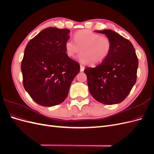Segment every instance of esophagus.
Returning a JSON list of instances; mask_svg holds the SVG:
<instances>
[{
	"label": "esophagus",
	"instance_id": "1",
	"mask_svg": "<svg viewBox=\"0 0 154 154\" xmlns=\"http://www.w3.org/2000/svg\"><path fill=\"white\" fill-rule=\"evenodd\" d=\"M84 69H85V67L82 66V65H80V71H84Z\"/></svg>",
	"mask_w": 154,
	"mask_h": 154
}]
</instances>
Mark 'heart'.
<instances>
[{
    "label": "heart",
    "mask_w": 154,
    "mask_h": 154,
    "mask_svg": "<svg viewBox=\"0 0 154 154\" xmlns=\"http://www.w3.org/2000/svg\"><path fill=\"white\" fill-rule=\"evenodd\" d=\"M74 41L69 40L66 42V53L68 57L73 58L81 49L82 53L78 56V60L83 63H101L109 57L112 47V43L108 36L88 29L76 32Z\"/></svg>",
    "instance_id": "heart-1"
}]
</instances>
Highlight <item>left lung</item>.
I'll use <instances>...</instances> for the list:
<instances>
[{"instance_id": "left-lung-1", "label": "left lung", "mask_w": 154, "mask_h": 154, "mask_svg": "<svg viewBox=\"0 0 154 154\" xmlns=\"http://www.w3.org/2000/svg\"><path fill=\"white\" fill-rule=\"evenodd\" d=\"M105 34L112 41L109 57L84 72L91 94L105 105L122 102L136 82L138 58L132 44L117 32L110 29L96 31Z\"/></svg>"}]
</instances>
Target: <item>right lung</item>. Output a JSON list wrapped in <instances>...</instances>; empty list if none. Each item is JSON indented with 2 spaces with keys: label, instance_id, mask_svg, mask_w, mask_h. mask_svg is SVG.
<instances>
[{
  "label": "right lung",
  "instance_id": "right-lung-1",
  "mask_svg": "<svg viewBox=\"0 0 154 154\" xmlns=\"http://www.w3.org/2000/svg\"><path fill=\"white\" fill-rule=\"evenodd\" d=\"M69 32L67 29L48 27L32 38L25 48L21 63L23 85L40 105L53 106L62 103L80 72V64L66 51Z\"/></svg>",
  "mask_w": 154,
  "mask_h": 154
}]
</instances>
